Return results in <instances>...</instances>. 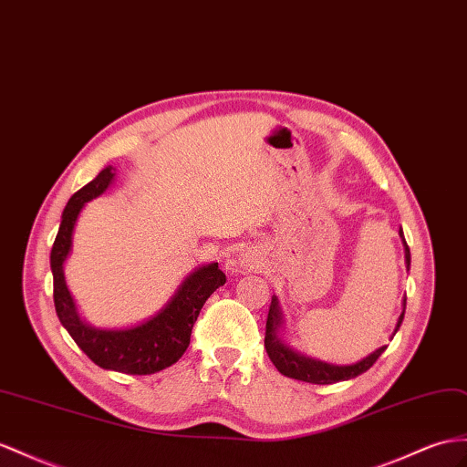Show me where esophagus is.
<instances>
[{
    "instance_id": "1",
    "label": "esophagus",
    "mask_w": 467,
    "mask_h": 467,
    "mask_svg": "<svg viewBox=\"0 0 467 467\" xmlns=\"http://www.w3.org/2000/svg\"><path fill=\"white\" fill-rule=\"evenodd\" d=\"M256 265H258V254L253 248H244L234 258L226 262V268H229L231 272H238V270H248Z\"/></svg>"
}]
</instances>
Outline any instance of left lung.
I'll list each match as a JSON object with an SVG mask.
<instances>
[{
	"label": "left lung",
	"mask_w": 467,
	"mask_h": 467,
	"mask_svg": "<svg viewBox=\"0 0 467 467\" xmlns=\"http://www.w3.org/2000/svg\"><path fill=\"white\" fill-rule=\"evenodd\" d=\"M400 236H402V229H400ZM402 243H404L406 268L410 270V248H409V244H406L404 236H402ZM404 309H406V297L402 300V314L399 316L397 326H394V331H392L390 337H394V333L399 331V327L402 324ZM282 326H284L282 307H280L278 297L272 296L268 321H266V337H265V348H266L270 361L274 363V367H276L284 377L297 379V380H304V382H312V385H331V382L355 379V377H358L361 373H365V370L373 367V363L387 349V345H382V348H379L377 351L363 357L361 361L351 363V365H333V363L319 361V358H314L309 355H304L300 351L292 349L290 345H285L282 341Z\"/></svg>",
	"instance_id": "obj_1"
}]
</instances>
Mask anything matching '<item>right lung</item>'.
Listing matches in <instances>:
<instances>
[{
  "mask_svg": "<svg viewBox=\"0 0 467 467\" xmlns=\"http://www.w3.org/2000/svg\"><path fill=\"white\" fill-rule=\"evenodd\" d=\"M116 167L109 165L68 199L51 250L53 297L57 316L78 348L102 368L126 375H151L177 363L189 348L191 329L207 297L226 282L219 262L191 270L167 304L151 317L130 327H94L80 317L65 280V262L73 253V234L82 209L114 183Z\"/></svg>",
  "mask_w": 467,
  "mask_h": 467,
  "instance_id": "add662e5",
  "label": "right lung"
}]
</instances>
